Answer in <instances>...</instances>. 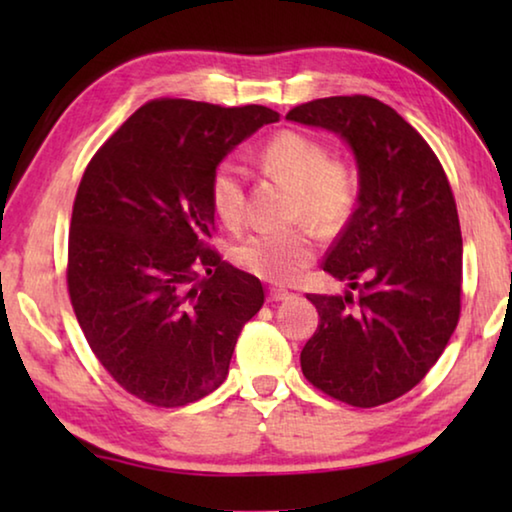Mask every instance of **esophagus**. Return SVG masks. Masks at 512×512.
<instances>
[{
  "label": "esophagus",
  "mask_w": 512,
  "mask_h": 512,
  "mask_svg": "<svg viewBox=\"0 0 512 512\" xmlns=\"http://www.w3.org/2000/svg\"><path fill=\"white\" fill-rule=\"evenodd\" d=\"M289 298H291V293L287 289H268V302H282Z\"/></svg>",
  "instance_id": "1"
}]
</instances>
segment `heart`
I'll list each match as a JSON object with an SVG mask.
<instances>
[{"label": "heart", "instance_id": "b5f03b06", "mask_svg": "<svg viewBox=\"0 0 512 512\" xmlns=\"http://www.w3.org/2000/svg\"><path fill=\"white\" fill-rule=\"evenodd\" d=\"M266 173L293 189V214L323 230L348 221L359 196V180L348 162L329 158L323 142L298 131H280L259 151ZM210 203L219 219L235 228L244 219V173L223 160L210 178ZM316 235L309 228L262 230L232 250L244 271L268 282H293L314 262Z\"/></svg>", "mask_w": 512, "mask_h": 512}]
</instances>
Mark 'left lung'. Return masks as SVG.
Returning a JSON list of instances; mask_svg holds the SVG:
<instances>
[{"instance_id":"8db88e82","label":"left lung","mask_w":512,"mask_h":512,"mask_svg":"<svg viewBox=\"0 0 512 512\" xmlns=\"http://www.w3.org/2000/svg\"><path fill=\"white\" fill-rule=\"evenodd\" d=\"M287 119L341 135L361 185L323 262L360 293H307L320 320L300 352L302 375L334 400L372 409L418 386L458 325L463 239L452 187L424 137L379 99H316Z\"/></svg>"}]
</instances>
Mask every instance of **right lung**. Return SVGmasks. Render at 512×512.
<instances>
[{
    "mask_svg": "<svg viewBox=\"0 0 512 512\" xmlns=\"http://www.w3.org/2000/svg\"><path fill=\"white\" fill-rule=\"evenodd\" d=\"M277 119L264 106L153 99L85 167L69 225V300L94 357L137 400L176 409L216 391L241 327L264 305L262 282L210 246V178Z\"/></svg>",
    "mask_w": 512,
    "mask_h": 512,
    "instance_id": "obj_1",
    "label": "right lung"
}]
</instances>
